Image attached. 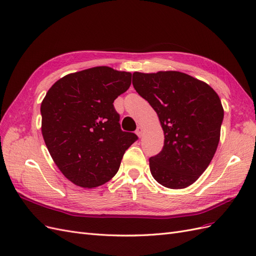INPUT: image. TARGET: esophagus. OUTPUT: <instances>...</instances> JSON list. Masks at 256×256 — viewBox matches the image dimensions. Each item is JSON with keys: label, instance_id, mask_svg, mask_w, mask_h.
Wrapping results in <instances>:
<instances>
[{"label": "esophagus", "instance_id": "34e87169", "mask_svg": "<svg viewBox=\"0 0 256 256\" xmlns=\"http://www.w3.org/2000/svg\"><path fill=\"white\" fill-rule=\"evenodd\" d=\"M142 134H144V128H142V126H138L137 130H136V135L140 138V137L142 136Z\"/></svg>", "mask_w": 256, "mask_h": 256}]
</instances>
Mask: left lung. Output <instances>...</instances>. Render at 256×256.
<instances>
[{
    "mask_svg": "<svg viewBox=\"0 0 256 256\" xmlns=\"http://www.w3.org/2000/svg\"><path fill=\"white\" fill-rule=\"evenodd\" d=\"M133 86L158 114L164 135L162 150L149 160L152 176L171 189L194 184L219 144L224 114L219 96L178 71L134 72Z\"/></svg>",
    "mask_w": 256,
    "mask_h": 256,
    "instance_id": "8db88e82",
    "label": "left lung"
}]
</instances>
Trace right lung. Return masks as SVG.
I'll return each instance as SVG.
<instances>
[{
    "instance_id": "obj_1",
    "label": "right lung",
    "mask_w": 256,
    "mask_h": 256,
    "mask_svg": "<svg viewBox=\"0 0 256 256\" xmlns=\"http://www.w3.org/2000/svg\"><path fill=\"white\" fill-rule=\"evenodd\" d=\"M132 73L101 66L70 73L41 102V132L54 162L73 184L94 188L118 172L137 136L123 132L114 101L130 86Z\"/></svg>"
}]
</instances>
